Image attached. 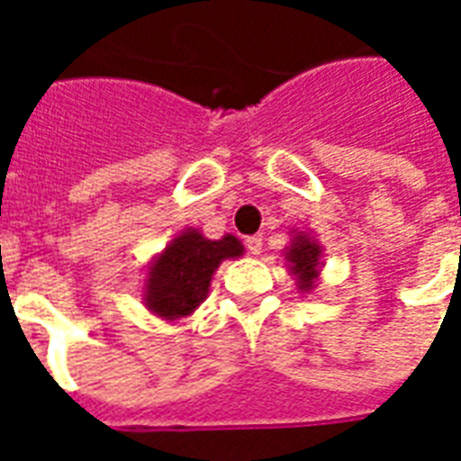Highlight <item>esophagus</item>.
Returning a JSON list of instances; mask_svg holds the SVG:
<instances>
[{"label":"esophagus","mask_w":461,"mask_h":461,"mask_svg":"<svg viewBox=\"0 0 461 461\" xmlns=\"http://www.w3.org/2000/svg\"><path fill=\"white\" fill-rule=\"evenodd\" d=\"M246 249H249V253L251 256H260V251H263V239L256 234V237H249L246 239Z\"/></svg>","instance_id":"34e87169"}]
</instances>
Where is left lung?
<instances>
[{
    "mask_svg": "<svg viewBox=\"0 0 461 461\" xmlns=\"http://www.w3.org/2000/svg\"><path fill=\"white\" fill-rule=\"evenodd\" d=\"M285 260H287L289 273L296 277V287L308 294L315 287L322 270V246L315 241L308 231H292Z\"/></svg>",
    "mask_w": 461,
    "mask_h": 461,
    "instance_id": "1",
    "label": "left lung"
}]
</instances>
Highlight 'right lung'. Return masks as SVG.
<instances>
[{
    "label": "right lung",
    "instance_id": "right-lung-1",
    "mask_svg": "<svg viewBox=\"0 0 461 461\" xmlns=\"http://www.w3.org/2000/svg\"><path fill=\"white\" fill-rule=\"evenodd\" d=\"M239 256H244V246L237 237L224 234L222 239H208L188 227L148 266L143 303L162 321L186 318L205 302L220 263Z\"/></svg>",
    "mask_w": 461,
    "mask_h": 461
}]
</instances>
